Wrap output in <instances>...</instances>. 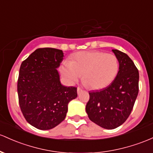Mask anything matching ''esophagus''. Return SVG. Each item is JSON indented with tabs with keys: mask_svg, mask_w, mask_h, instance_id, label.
Wrapping results in <instances>:
<instances>
[{
	"mask_svg": "<svg viewBox=\"0 0 153 153\" xmlns=\"http://www.w3.org/2000/svg\"><path fill=\"white\" fill-rule=\"evenodd\" d=\"M82 91H83L82 88H80V87H78V88H77V93H78V94H79L81 93Z\"/></svg>",
	"mask_w": 153,
	"mask_h": 153,
	"instance_id": "esophagus-1",
	"label": "esophagus"
}]
</instances>
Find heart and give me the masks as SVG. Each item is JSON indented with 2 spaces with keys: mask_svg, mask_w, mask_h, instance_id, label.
I'll return each instance as SVG.
<instances>
[{
  "mask_svg": "<svg viewBox=\"0 0 153 153\" xmlns=\"http://www.w3.org/2000/svg\"><path fill=\"white\" fill-rule=\"evenodd\" d=\"M118 59L112 53L101 51H80L72 56L71 62H63L59 71L66 81L74 84L81 78L93 89L108 85L116 76Z\"/></svg>",
  "mask_w": 153,
  "mask_h": 153,
  "instance_id": "b5f03b06",
  "label": "heart"
}]
</instances>
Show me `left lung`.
I'll return each mask as SVG.
<instances>
[{"label": "left lung", "mask_w": 153, "mask_h": 153, "mask_svg": "<svg viewBox=\"0 0 153 153\" xmlns=\"http://www.w3.org/2000/svg\"><path fill=\"white\" fill-rule=\"evenodd\" d=\"M118 59L119 69L106 88L89 92L85 111L92 122L106 129H114L127 120L139 92V71L126 53L112 49Z\"/></svg>", "instance_id": "left-lung-1"}]
</instances>
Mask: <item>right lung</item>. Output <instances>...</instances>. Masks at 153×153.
<instances>
[{
    "mask_svg": "<svg viewBox=\"0 0 153 153\" xmlns=\"http://www.w3.org/2000/svg\"><path fill=\"white\" fill-rule=\"evenodd\" d=\"M64 53L53 48H38L22 62L17 92L20 109L30 125L49 130L63 121L77 88L65 86L58 70Z\"/></svg>",
    "mask_w": 153,
    "mask_h": 153,
    "instance_id": "1",
    "label": "right lung"
}]
</instances>
